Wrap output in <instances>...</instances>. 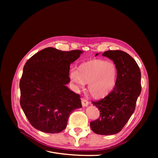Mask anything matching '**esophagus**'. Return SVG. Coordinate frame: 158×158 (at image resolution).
<instances>
[{"mask_svg": "<svg viewBox=\"0 0 158 158\" xmlns=\"http://www.w3.org/2000/svg\"><path fill=\"white\" fill-rule=\"evenodd\" d=\"M81 101H82V105L83 107H87L88 106L89 102H88V101L86 99L82 98V99H81Z\"/></svg>", "mask_w": 158, "mask_h": 158, "instance_id": "obj_1", "label": "esophagus"}]
</instances>
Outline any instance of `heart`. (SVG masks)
Segmentation results:
<instances>
[{
    "label": "heart",
    "instance_id": "b5f03b06",
    "mask_svg": "<svg viewBox=\"0 0 158 158\" xmlns=\"http://www.w3.org/2000/svg\"><path fill=\"white\" fill-rule=\"evenodd\" d=\"M118 70L112 61L94 59L79 65L78 71L72 70L70 82L77 88L88 84L89 94L95 98H103L111 92L116 83Z\"/></svg>",
    "mask_w": 158,
    "mask_h": 158
}]
</instances>
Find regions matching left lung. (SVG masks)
<instances>
[{"label": "left lung", "instance_id": "8db88e82", "mask_svg": "<svg viewBox=\"0 0 158 158\" xmlns=\"http://www.w3.org/2000/svg\"><path fill=\"white\" fill-rule=\"evenodd\" d=\"M102 55L116 64L117 78L111 93L92 102L99 110L100 116L90 123V127L98 135H111L122 130L135 111L141 93V73L135 60L125 52L107 51Z\"/></svg>", "mask_w": 158, "mask_h": 158}]
</instances>
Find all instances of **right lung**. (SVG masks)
Returning a JSON list of instances; mask_svg holds the SVG:
<instances>
[{"label": "right lung", "instance_id": "right-lung-1", "mask_svg": "<svg viewBox=\"0 0 158 158\" xmlns=\"http://www.w3.org/2000/svg\"><path fill=\"white\" fill-rule=\"evenodd\" d=\"M83 51L47 47L28 60L20 81V106L31 125L40 131L59 133L70 114L82 107L80 95L71 91L70 65Z\"/></svg>", "mask_w": 158, "mask_h": 158}]
</instances>
